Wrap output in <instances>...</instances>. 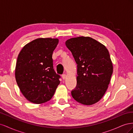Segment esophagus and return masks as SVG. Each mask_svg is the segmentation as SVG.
I'll return each instance as SVG.
<instances>
[{
	"label": "esophagus",
	"mask_w": 133,
	"mask_h": 133,
	"mask_svg": "<svg viewBox=\"0 0 133 133\" xmlns=\"http://www.w3.org/2000/svg\"><path fill=\"white\" fill-rule=\"evenodd\" d=\"M62 78H63V80H64V79H65V78H66V75L64 74H63L62 75Z\"/></svg>",
	"instance_id": "esophagus-1"
}]
</instances>
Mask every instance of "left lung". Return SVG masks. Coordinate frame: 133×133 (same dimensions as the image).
Wrapping results in <instances>:
<instances>
[{
  "instance_id": "8db88e82",
  "label": "left lung",
  "mask_w": 133,
  "mask_h": 133,
  "mask_svg": "<svg viewBox=\"0 0 133 133\" xmlns=\"http://www.w3.org/2000/svg\"><path fill=\"white\" fill-rule=\"evenodd\" d=\"M65 45L77 64V84L71 95L84 105L94 104L105 93L113 71L109 51L89 37L70 38Z\"/></svg>"
}]
</instances>
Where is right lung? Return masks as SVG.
Masks as SVG:
<instances>
[{
    "instance_id": "add662e5",
    "label": "right lung",
    "mask_w": 133,
    "mask_h": 133,
    "mask_svg": "<svg viewBox=\"0 0 133 133\" xmlns=\"http://www.w3.org/2000/svg\"><path fill=\"white\" fill-rule=\"evenodd\" d=\"M57 38H38L24 46L18 55L15 76L22 93L29 102L42 104L53 97L60 76L53 69Z\"/></svg>"
}]
</instances>
